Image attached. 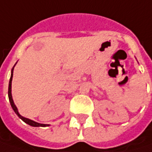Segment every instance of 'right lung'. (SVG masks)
Listing matches in <instances>:
<instances>
[{
  "instance_id": "1",
  "label": "right lung",
  "mask_w": 152,
  "mask_h": 152,
  "mask_svg": "<svg viewBox=\"0 0 152 152\" xmlns=\"http://www.w3.org/2000/svg\"><path fill=\"white\" fill-rule=\"evenodd\" d=\"M13 73H14V68L12 69V74H11V77H10V81H9V85H8V98H9V102H10V104H11V107L12 108L14 109V111L15 112V113L24 122H26V124L30 125L31 126H48L49 125H45V124H39V123H37L35 121H31V120H29V119H26L25 117L21 116L19 112H18V109L16 107V106L14 105V101H13V98H12V94H11V87H12V79H13Z\"/></svg>"
}]
</instances>
